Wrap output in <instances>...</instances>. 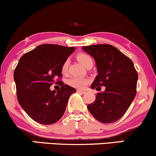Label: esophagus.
I'll list each match as a JSON object with an SVG mask.
<instances>
[{"mask_svg":"<svg viewBox=\"0 0 156 156\" xmlns=\"http://www.w3.org/2000/svg\"><path fill=\"white\" fill-rule=\"evenodd\" d=\"M77 92L79 93H81V94L85 93V91H84V90H77Z\"/></svg>","mask_w":156,"mask_h":156,"instance_id":"34e87169","label":"esophagus"}]
</instances>
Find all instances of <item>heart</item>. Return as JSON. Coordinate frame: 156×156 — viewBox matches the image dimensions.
I'll return each mask as SVG.
<instances>
[{"label": "heart", "instance_id": "1", "mask_svg": "<svg viewBox=\"0 0 156 156\" xmlns=\"http://www.w3.org/2000/svg\"><path fill=\"white\" fill-rule=\"evenodd\" d=\"M78 60L82 63V65L84 66H87L88 64L90 63H93V58L91 56L86 53H80L77 55ZM69 64V60L66 59L63 61L62 66H61V72L63 74H66L67 70H68V67ZM90 82V80L87 78L84 77H78V76H73L67 80V83L71 87L74 88H77V89H83L87 85V84Z\"/></svg>", "mask_w": 156, "mask_h": 156}]
</instances>
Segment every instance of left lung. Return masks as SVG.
Wrapping results in <instances>:
<instances>
[{
  "label": "left lung",
  "mask_w": 156,
  "mask_h": 156,
  "mask_svg": "<svg viewBox=\"0 0 156 156\" xmlns=\"http://www.w3.org/2000/svg\"><path fill=\"white\" fill-rule=\"evenodd\" d=\"M82 50L93 57L97 66L98 75L91 88L98 91L101 87L105 88L87 105L88 110L102 123L116 122L126 112L137 93L138 74L134 63L108 44L84 46Z\"/></svg>",
  "instance_id": "obj_1"
}]
</instances>
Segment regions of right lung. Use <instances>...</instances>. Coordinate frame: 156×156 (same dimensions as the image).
I'll return each mask as SVG.
<instances>
[{
	"label": "right lung",
	"instance_id": "right-lung-1",
	"mask_svg": "<svg viewBox=\"0 0 156 156\" xmlns=\"http://www.w3.org/2000/svg\"><path fill=\"white\" fill-rule=\"evenodd\" d=\"M75 51L74 47L53 44L40 45L19 59L13 72L17 99L24 111L34 121L53 124L63 116L74 87L60 81L63 61ZM61 86L56 92L49 87L56 79Z\"/></svg>",
	"mask_w": 156,
	"mask_h": 156
}]
</instances>
